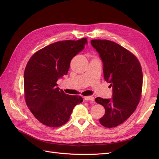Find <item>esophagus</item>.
<instances>
[{"mask_svg": "<svg viewBox=\"0 0 159 159\" xmlns=\"http://www.w3.org/2000/svg\"><path fill=\"white\" fill-rule=\"evenodd\" d=\"M84 99L86 101H91V102H93L94 101V98L93 96H85Z\"/></svg>", "mask_w": 159, "mask_h": 159, "instance_id": "esophagus-1", "label": "esophagus"}]
</instances>
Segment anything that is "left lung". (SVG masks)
<instances>
[{"mask_svg": "<svg viewBox=\"0 0 159 159\" xmlns=\"http://www.w3.org/2000/svg\"><path fill=\"white\" fill-rule=\"evenodd\" d=\"M91 44L103 62L104 79L112 87V98H95L105 109L99 123L108 128L122 124L136 109L143 86L140 63L131 52L114 42L92 40Z\"/></svg>", "mask_w": 159, "mask_h": 159, "instance_id": "8db88e82", "label": "left lung"}]
</instances>
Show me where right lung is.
Here are the masks:
<instances>
[{"mask_svg":"<svg viewBox=\"0 0 159 159\" xmlns=\"http://www.w3.org/2000/svg\"><path fill=\"white\" fill-rule=\"evenodd\" d=\"M88 44L86 38L53 43L34 54L24 74L25 100L32 113L51 127L69 121L74 107L83 102L78 95L66 94L57 88L58 79L68 74L71 59Z\"/></svg>","mask_w":159,"mask_h":159,"instance_id":"1","label":"right lung"}]
</instances>
